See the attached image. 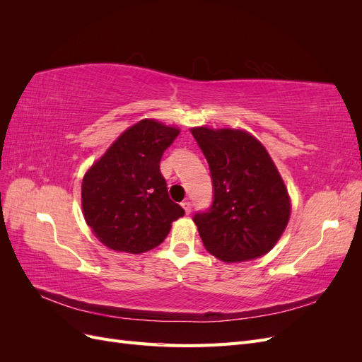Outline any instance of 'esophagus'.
Wrapping results in <instances>:
<instances>
[{
	"label": "esophagus",
	"instance_id": "esophagus-1",
	"mask_svg": "<svg viewBox=\"0 0 362 362\" xmlns=\"http://www.w3.org/2000/svg\"><path fill=\"white\" fill-rule=\"evenodd\" d=\"M181 205H182V208H184L185 214H190V213H192V202H189V201H184Z\"/></svg>",
	"mask_w": 362,
	"mask_h": 362
}]
</instances>
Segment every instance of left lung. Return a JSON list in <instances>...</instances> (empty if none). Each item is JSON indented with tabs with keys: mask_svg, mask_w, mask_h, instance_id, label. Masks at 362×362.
<instances>
[{
	"mask_svg": "<svg viewBox=\"0 0 362 362\" xmlns=\"http://www.w3.org/2000/svg\"><path fill=\"white\" fill-rule=\"evenodd\" d=\"M208 161L213 204L196 213L205 249L223 262L266 255L290 218L286 184L261 141L243 129L192 128Z\"/></svg>",
	"mask_w": 362,
	"mask_h": 362,
	"instance_id": "8db88e82",
	"label": "left lung"
}]
</instances>
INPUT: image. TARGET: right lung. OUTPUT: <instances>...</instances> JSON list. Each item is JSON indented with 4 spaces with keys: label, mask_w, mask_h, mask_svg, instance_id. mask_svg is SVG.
<instances>
[{
    "label": "right lung",
    "mask_w": 362,
    "mask_h": 362,
    "mask_svg": "<svg viewBox=\"0 0 362 362\" xmlns=\"http://www.w3.org/2000/svg\"><path fill=\"white\" fill-rule=\"evenodd\" d=\"M180 129L144 119L125 129L86 172L81 205L95 237L113 250L144 254L168 237L184 216L160 172L163 152Z\"/></svg>",
    "instance_id": "1"
}]
</instances>
